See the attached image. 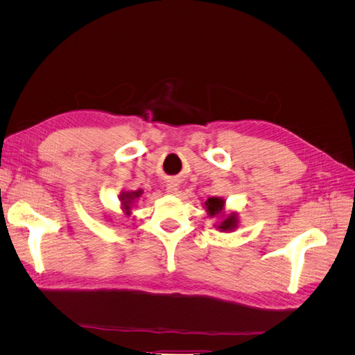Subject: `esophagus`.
Instances as JSON below:
<instances>
[{"label":"esophagus","mask_w":355,"mask_h":355,"mask_svg":"<svg viewBox=\"0 0 355 355\" xmlns=\"http://www.w3.org/2000/svg\"><path fill=\"white\" fill-rule=\"evenodd\" d=\"M166 191H167V194H170V196H175V194H178L179 185L176 184V182H170V184H167Z\"/></svg>","instance_id":"34e87169"}]
</instances>
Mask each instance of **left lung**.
I'll return each mask as SVG.
<instances>
[{"label":"left lung","mask_w":355,"mask_h":355,"mask_svg":"<svg viewBox=\"0 0 355 355\" xmlns=\"http://www.w3.org/2000/svg\"><path fill=\"white\" fill-rule=\"evenodd\" d=\"M207 214L210 218H219L220 222H218L216 228L222 232H232L234 230H237L239 227V214L232 211L230 214H225V200L220 197H210L206 202Z\"/></svg>","instance_id":"left-lung-1"}]
</instances>
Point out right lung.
I'll list each match as a JSON object with an SVG mask.
<instances>
[{
	"label": "right lung",
	"mask_w": 355,
	"mask_h": 355,
	"mask_svg": "<svg viewBox=\"0 0 355 355\" xmlns=\"http://www.w3.org/2000/svg\"><path fill=\"white\" fill-rule=\"evenodd\" d=\"M142 189L137 191H127V192H121L120 194V201H121V209L123 211H125V214H130V209L133 206V202L142 196Z\"/></svg>",
	"instance_id": "add662e5"
}]
</instances>
